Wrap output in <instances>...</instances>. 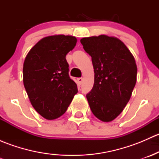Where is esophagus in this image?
<instances>
[{
	"instance_id": "obj_1",
	"label": "esophagus",
	"mask_w": 159,
	"mask_h": 159,
	"mask_svg": "<svg viewBox=\"0 0 159 159\" xmlns=\"http://www.w3.org/2000/svg\"><path fill=\"white\" fill-rule=\"evenodd\" d=\"M77 81H78V84H81V83L83 82V78H78V79H77Z\"/></svg>"
}]
</instances>
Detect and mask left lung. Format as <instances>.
<instances>
[{"instance_id":"obj_1","label":"left lung","mask_w":159,"mask_h":159,"mask_svg":"<svg viewBox=\"0 0 159 159\" xmlns=\"http://www.w3.org/2000/svg\"><path fill=\"white\" fill-rule=\"evenodd\" d=\"M81 43L94 67V86L86 95L90 108L101 121H113L126 106L135 86V60L117 38L99 35L82 38Z\"/></svg>"}]
</instances>
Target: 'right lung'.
<instances>
[{"mask_svg": "<svg viewBox=\"0 0 159 159\" xmlns=\"http://www.w3.org/2000/svg\"><path fill=\"white\" fill-rule=\"evenodd\" d=\"M77 38L60 34L45 37L27 54L23 81L30 102L48 120L61 116L78 93L70 79L66 54L75 47Z\"/></svg>", "mask_w": 159, "mask_h": 159, "instance_id": "1", "label": "right lung"}]
</instances>
